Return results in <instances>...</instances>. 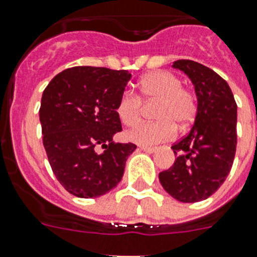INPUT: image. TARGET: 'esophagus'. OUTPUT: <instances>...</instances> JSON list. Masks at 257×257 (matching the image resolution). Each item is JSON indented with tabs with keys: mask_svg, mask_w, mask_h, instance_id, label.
<instances>
[{
	"mask_svg": "<svg viewBox=\"0 0 257 257\" xmlns=\"http://www.w3.org/2000/svg\"><path fill=\"white\" fill-rule=\"evenodd\" d=\"M140 149L144 150V152H147V153H154L157 148L156 147H140Z\"/></svg>",
	"mask_w": 257,
	"mask_h": 257,
	"instance_id": "34e87169",
	"label": "esophagus"
}]
</instances>
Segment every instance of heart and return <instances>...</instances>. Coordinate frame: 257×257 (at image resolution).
Here are the masks:
<instances>
[{
    "mask_svg": "<svg viewBox=\"0 0 257 257\" xmlns=\"http://www.w3.org/2000/svg\"><path fill=\"white\" fill-rule=\"evenodd\" d=\"M181 79L169 71H153L139 81V96L125 91L118 97L116 113L126 126L140 121L143 103H154L153 122L137 125L126 133V139L140 145H153L173 139L178 131L193 124L198 112V100L193 89L183 87Z\"/></svg>",
    "mask_w": 257,
    "mask_h": 257,
    "instance_id": "obj_1",
    "label": "heart"
}]
</instances>
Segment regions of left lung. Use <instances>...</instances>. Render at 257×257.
Segmentation results:
<instances>
[{"label":"left lung","mask_w":257,"mask_h":257,"mask_svg":"<svg viewBox=\"0 0 257 257\" xmlns=\"http://www.w3.org/2000/svg\"><path fill=\"white\" fill-rule=\"evenodd\" d=\"M193 81L198 112L193 128L172 147L173 166L160 173V182L185 203L207 199L226 181L236 152L237 107L227 81L194 60L173 63Z\"/></svg>","instance_id":"obj_1"}]
</instances>
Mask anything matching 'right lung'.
<instances>
[{
    "instance_id": "right-lung-1",
    "label": "right lung",
    "mask_w": 257,
    "mask_h": 257,
    "mask_svg": "<svg viewBox=\"0 0 257 257\" xmlns=\"http://www.w3.org/2000/svg\"><path fill=\"white\" fill-rule=\"evenodd\" d=\"M131 78L125 70L78 66L59 72L43 91V147L56 179L75 197H101L121 181L136 145L113 141L122 129L116 104Z\"/></svg>"
}]
</instances>
